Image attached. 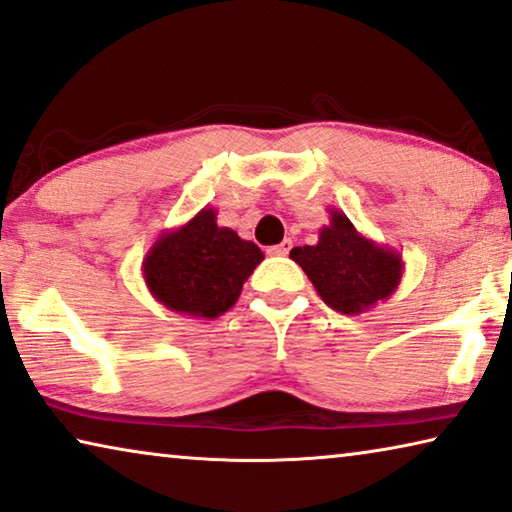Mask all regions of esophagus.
Here are the masks:
<instances>
[{
  "label": "esophagus",
  "instance_id": "obj_1",
  "mask_svg": "<svg viewBox=\"0 0 512 512\" xmlns=\"http://www.w3.org/2000/svg\"><path fill=\"white\" fill-rule=\"evenodd\" d=\"M291 246H294V243H291V239H285L282 243H278V246L269 248V253H271V255H278V257H287Z\"/></svg>",
  "mask_w": 512,
  "mask_h": 512
}]
</instances>
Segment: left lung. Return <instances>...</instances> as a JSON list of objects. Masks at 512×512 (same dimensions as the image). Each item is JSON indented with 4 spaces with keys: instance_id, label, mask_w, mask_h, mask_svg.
Returning a JSON list of instances; mask_svg holds the SVG:
<instances>
[{
    "instance_id": "8db88e82",
    "label": "left lung",
    "mask_w": 512,
    "mask_h": 512,
    "mask_svg": "<svg viewBox=\"0 0 512 512\" xmlns=\"http://www.w3.org/2000/svg\"><path fill=\"white\" fill-rule=\"evenodd\" d=\"M323 303L339 314L358 316L394 294L403 278V257L385 243L355 230L348 216L330 209V225L314 246L291 248Z\"/></svg>"
}]
</instances>
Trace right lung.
<instances>
[{
  "label": "right lung",
  "instance_id": "obj_1",
  "mask_svg": "<svg viewBox=\"0 0 512 512\" xmlns=\"http://www.w3.org/2000/svg\"><path fill=\"white\" fill-rule=\"evenodd\" d=\"M264 253L205 207L180 227L159 234L143 257V280L154 300L193 319H216L237 303L243 282Z\"/></svg>",
  "mask_w": 512,
  "mask_h": 512
}]
</instances>
